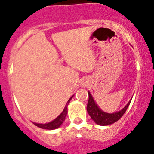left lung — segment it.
<instances>
[{
	"label": "left lung",
	"mask_w": 154,
	"mask_h": 154,
	"mask_svg": "<svg viewBox=\"0 0 154 154\" xmlns=\"http://www.w3.org/2000/svg\"><path fill=\"white\" fill-rule=\"evenodd\" d=\"M88 93H89V101H88V104H87V112L89 114L91 118L93 119L94 122L100 125V126H108V125L112 124V123H114L115 122L119 120L125 113L128 106H130V102H129L126 106L119 112L109 114L103 112L96 104L93 98L91 96L90 92H89Z\"/></svg>",
	"instance_id": "obj_1"
}]
</instances>
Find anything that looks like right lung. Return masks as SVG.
I'll return each mask as SVG.
<instances>
[{"label": "right lung", "instance_id": "right-lung-1", "mask_svg": "<svg viewBox=\"0 0 154 154\" xmlns=\"http://www.w3.org/2000/svg\"><path fill=\"white\" fill-rule=\"evenodd\" d=\"M72 96L69 100H68L67 103H66V106H65L64 110L62 111V113H61L60 115L58 116V117L56 118V119H54V120L51 121V122H50V123H45V124H40V123H34V124H35L36 126H38V127L42 128V129H45V130H55V129H57V128L59 127V126L62 124V123H63L64 120H65V117H66V115H67V112H68L67 106L69 105V102H70V100L72 99Z\"/></svg>", "mask_w": 154, "mask_h": 154}]
</instances>
